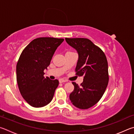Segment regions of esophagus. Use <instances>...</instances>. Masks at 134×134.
<instances>
[{"label":"esophagus","mask_w":134,"mask_h":134,"mask_svg":"<svg viewBox=\"0 0 134 134\" xmlns=\"http://www.w3.org/2000/svg\"><path fill=\"white\" fill-rule=\"evenodd\" d=\"M59 82H60V83L66 82V81L65 80V79H62V78H60V79H59Z\"/></svg>","instance_id":"esophagus-1"}]
</instances>
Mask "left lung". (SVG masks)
Masks as SVG:
<instances>
[{
	"label": "left lung",
	"mask_w": 134,
	"mask_h": 134,
	"mask_svg": "<svg viewBox=\"0 0 134 134\" xmlns=\"http://www.w3.org/2000/svg\"><path fill=\"white\" fill-rule=\"evenodd\" d=\"M65 40L78 53L76 74L84 77L81 86L72 82L74 90L70 94L69 99L76 108L88 109L100 99L108 83L106 56L99 47L88 39L65 38Z\"/></svg>",
	"instance_id": "1"
}]
</instances>
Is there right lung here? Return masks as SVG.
Segmentation results:
<instances>
[{"mask_svg":"<svg viewBox=\"0 0 134 134\" xmlns=\"http://www.w3.org/2000/svg\"><path fill=\"white\" fill-rule=\"evenodd\" d=\"M63 41L39 37L30 42L21 53L16 65V79L22 97L33 107L46 106L53 99L59 81L44 78L43 71Z\"/></svg>","mask_w":134,"mask_h":134,"instance_id":"1","label":"right lung"}]
</instances>
